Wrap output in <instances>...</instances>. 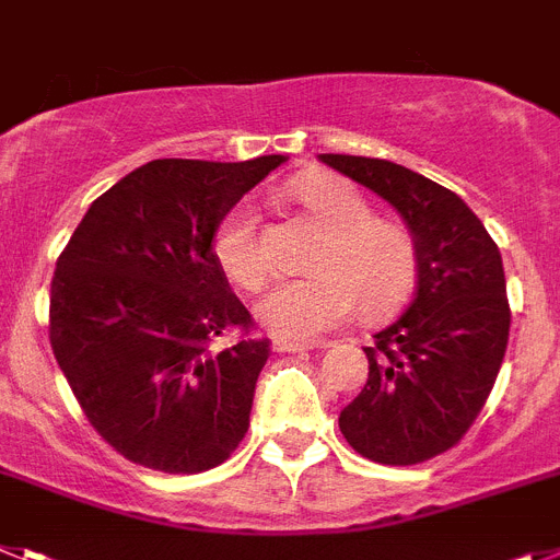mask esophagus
I'll use <instances>...</instances> for the list:
<instances>
[{
  "instance_id": "esophagus-1",
  "label": "esophagus",
  "mask_w": 560,
  "mask_h": 560,
  "mask_svg": "<svg viewBox=\"0 0 560 560\" xmlns=\"http://www.w3.org/2000/svg\"><path fill=\"white\" fill-rule=\"evenodd\" d=\"M315 340H293V338H276L273 349L276 352H304V349H315Z\"/></svg>"
}]
</instances>
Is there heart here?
I'll use <instances>...</instances> for the list:
<instances>
[{"mask_svg": "<svg viewBox=\"0 0 560 560\" xmlns=\"http://www.w3.org/2000/svg\"><path fill=\"white\" fill-rule=\"evenodd\" d=\"M293 199L324 231L310 256L313 273L270 287L256 318L279 338L307 340L340 327L358 310L366 320L395 315L411 299L420 276V247L402 222L374 217L352 183L313 174L293 186ZM213 259L233 284L256 293L270 276V253L256 208L242 199L213 233Z\"/></svg>", "mask_w": 560, "mask_h": 560, "instance_id": "obj_1", "label": "heart"}]
</instances>
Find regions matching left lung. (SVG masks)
<instances>
[{
    "mask_svg": "<svg viewBox=\"0 0 560 560\" xmlns=\"http://www.w3.org/2000/svg\"><path fill=\"white\" fill-rule=\"evenodd\" d=\"M320 160L388 199L420 247L415 299L363 347L369 381L340 411V434L381 465L434 459L468 434L502 369L510 304L499 247L454 191L406 165Z\"/></svg>",
    "mask_w": 560,
    "mask_h": 560,
    "instance_id": "1",
    "label": "left lung"
}]
</instances>
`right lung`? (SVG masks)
I'll use <instances>...</instances> for the list:
<instances>
[{"label": "right lung", "instance_id": "right-lung-1", "mask_svg": "<svg viewBox=\"0 0 560 560\" xmlns=\"http://www.w3.org/2000/svg\"><path fill=\"white\" fill-rule=\"evenodd\" d=\"M281 163L152 160L92 202L58 256L52 354L90 425L135 465L202 474L247 434L270 340L213 259V233Z\"/></svg>", "mask_w": 560, "mask_h": 560}]
</instances>
